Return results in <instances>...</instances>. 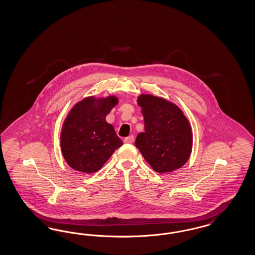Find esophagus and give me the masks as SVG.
Returning a JSON list of instances; mask_svg holds the SVG:
<instances>
[{
  "instance_id": "34e87169",
  "label": "esophagus",
  "mask_w": 255,
  "mask_h": 255,
  "mask_svg": "<svg viewBox=\"0 0 255 255\" xmlns=\"http://www.w3.org/2000/svg\"><path fill=\"white\" fill-rule=\"evenodd\" d=\"M124 141H125L126 143H133V141H134V136H133V135H130V136H128V137H127V138H125Z\"/></svg>"
}]
</instances>
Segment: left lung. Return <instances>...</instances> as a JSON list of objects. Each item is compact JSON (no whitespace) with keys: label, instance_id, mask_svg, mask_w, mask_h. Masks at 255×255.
<instances>
[{"label":"left lung","instance_id":"1","mask_svg":"<svg viewBox=\"0 0 255 255\" xmlns=\"http://www.w3.org/2000/svg\"><path fill=\"white\" fill-rule=\"evenodd\" d=\"M144 132L135 145L156 173H171L185 164L191 154L192 131L188 118L172 102L152 95L138 97Z\"/></svg>","mask_w":255,"mask_h":255}]
</instances>
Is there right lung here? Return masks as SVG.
<instances>
[{"mask_svg": "<svg viewBox=\"0 0 255 255\" xmlns=\"http://www.w3.org/2000/svg\"><path fill=\"white\" fill-rule=\"evenodd\" d=\"M118 104L115 96L88 97L76 103L66 116L61 131V149L73 170L96 173L123 141L106 116Z\"/></svg>", "mask_w": 255, "mask_h": 255, "instance_id": "right-lung-1", "label": "right lung"}]
</instances>
